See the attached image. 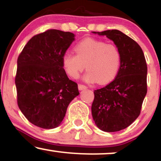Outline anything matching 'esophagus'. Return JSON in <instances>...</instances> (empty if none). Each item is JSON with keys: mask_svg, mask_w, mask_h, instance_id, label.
Here are the masks:
<instances>
[{"mask_svg": "<svg viewBox=\"0 0 161 161\" xmlns=\"http://www.w3.org/2000/svg\"><path fill=\"white\" fill-rule=\"evenodd\" d=\"M78 88L79 91H82V90H86V89H87V86H84V85L79 84L78 86Z\"/></svg>", "mask_w": 161, "mask_h": 161, "instance_id": "esophagus-1", "label": "esophagus"}]
</instances>
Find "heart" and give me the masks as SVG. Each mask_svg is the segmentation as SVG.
Returning <instances> with one entry per match:
<instances>
[{
    "label": "heart",
    "mask_w": 161,
    "mask_h": 161,
    "mask_svg": "<svg viewBox=\"0 0 161 161\" xmlns=\"http://www.w3.org/2000/svg\"><path fill=\"white\" fill-rule=\"evenodd\" d=\"M76 55L65 53L63 65L66 72L73 79H77L85 69H88L83 80L88 83L97 81L105 84L112 81L119 73L121 55L114 44L88 38L79 42L75 47Z\"/></svg>",
    "instance_id": "heart-1"
}]
</instances>
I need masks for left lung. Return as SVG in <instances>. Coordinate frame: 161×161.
<instances>
[{
  "label": "left lung",
  "instance_id": "8db88e82",
  "mask_svg": "<svg viewBox=\"0 0 161 161\" xmlns=\"http://www.w3.org/2000/svg\"><path fill=\"white\" fill-rule=\"evenodd\" d=\"M93 34L113 41L121 55V67L115 79L94 92L92 117L97 127L105 132L125 129L140 114L147 93V64L140 46L119 30Z\"/></svg>",
  "mask_w": 161,
  "mask_h": 161
}]
</instances>
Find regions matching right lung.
<instances>
[{
    "label": "right lung",
    "instance_id": "1",
    "mask_svg": "<svg viewBox=\"0 0 161 161\" xmlns=\"http://www.w3.org/2000/svg\"><path fill=\"white\" fill-rule=\"evenodd\" d=\"M74 40L73 33L48 30L33 36L17 60L18 106L39 127H58L69 103L79 94L77 84L63 67V56Z\"/></svg>",
    "mask_w": 161,
    "mask_h": 161
}]
</instances>
